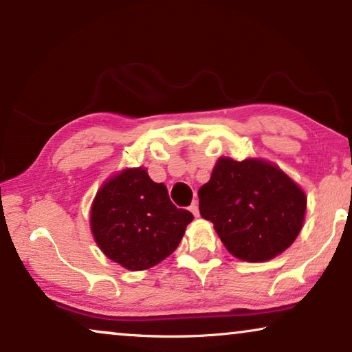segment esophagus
I'll return each instance as SVG.
<instances>
[{"label": "esophagus", "mask_w": 352, "mask_h": 352, "mask_svg": "<svg viewBox=\"0 0 352 352\" xmlns=\"http://www.w3.org/2000/svg\"><path fill=\"white\" fill-rule=\"evenodd\" d=\"M189 210L192 211V214H194L195 218H199L200 211H199V204H197V201H194V204H192V205L189 206Z\"/></svg>", "instance_id": "34e87169"}]
</instances>
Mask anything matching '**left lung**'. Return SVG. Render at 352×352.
<instances>
[{
  "instance_id": "left-lung-1",
  "label": "left lung",
  "mask_w": 352,
  "mask_h": 352,
  "mask_svg": "<svg viewBox=\"0 0 352 352\" xmlns=\"http://www.w3.org/2000/svg\"><path fill=\"white\" fill-rule=\"evenodd\" d=\"M199 200L201 218L214 224L228 252L250 263L267 261L290 247L306 211L301 187L258 158L221 157Z\"/></svg>"
}]
</instances>
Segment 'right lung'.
Segmentation results:
<instances>
[{
	"mask_svg": "<svg viewBox=\"0 0 352 352\" xmlns=\"http://www.w3.org/2000/svg\"><path fill=\"white\" fill-rule=\"evenodd\" d=\"M190 211L176 208L166 186L146 168H129L100 187L91 208V230L104 254L129 271H142L170 256L179 245Z\"/></svg>",
	"mask_w": 352,
	"mask_h": 352,
	"instance_id": "add662e5",
	"label": "right lung"
}]
</instances>
